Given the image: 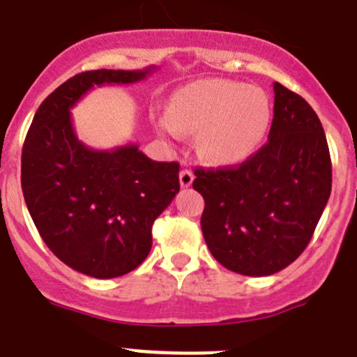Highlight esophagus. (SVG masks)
<instances>
[{"label":"esophagus","instance_id":"1","mask_svg":"<svg viewBox=\"0 0 357 357\" xmlns=\"http://www.w3.org/2000/svg\"><path fill=\"white\" fill-rule=\"evenodd\" d=\"M178 180H180V185L182 187H190V183H192V180H194V174L185 168V170L180 172Z\"/></svg>","mask_w":357,"mask_h":357}]
</instances>
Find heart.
I'll return each mask as SVG.
<instances>
[{"label":"heart","mask_w":357,"mask_h":357,"mask_svg":"<svg viewBox=\"0 0 357 357\" xmlns=\"http://www.w3.org/2000/svg\"><path fill=\"white\" fill-rule=\"evenodd\" d=\"M273 107L262 88L231 79H199L172 93L168 114L158 128L178 139L196 135L197 154L206 163L232 167L250 160L269 132Z\"/></svg>","instance_id":"obj_1"}]
</instances>
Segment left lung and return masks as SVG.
Segmentation results:
<instances>
[{"label": "left lung", "instance_id": "1", "mask_svg": "<svg viewBox=\"0 0 357 357\" xmlns=\"http://www.w3.org/2000/svg\"><path fill=\"white\" fill-rule=\"evenodd\" d=\"M201 229L211 255L243 276H271L309 245L331 192L323 125L295 91L274 83L269 140L238 167L196 168Z\"/></svg>", "mask_w": 357, "mask_h": 357}]
</instances>
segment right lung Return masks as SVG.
Listing matches in <instances>:
<instances>
[{"label":"right lung","instance_id":"right-lung-1","mask_svg":"<svg viewBox=\"0 0 357 357\" xmlns=\"http://www.w3.org/2000/svg\"><path fill=\"white\" fill-rule=\"evenodd\" d=\"M144 70H86L52 91L22 147V192L38 232L70 269L111 280L137 269L153 246L154 220L177 196V161L139 146L95 151L77 140L70 109L93 86L146 79Z\"/></svg>","mask_w":357,"mask_h":357}]
</instances>
